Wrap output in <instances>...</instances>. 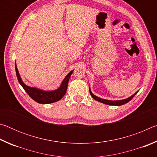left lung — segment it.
<instances>
[{"instance_id":"obj_1","label":"left lung","mask_w":157,"mask_h":157,"mask_svg":"<svg viewBox=\"0 0 157 157\" xmlns=\"http://www.w3.org/2000/svg\"><path fill=\"white\" fill-rule=\"evenodd\" d=\"M89 92H90V94H91V96L93 97V98H94L95 100L98 101V102H100L102 103H104V104L106 105H116V106H120V105H123L126 104L127 102H129L130 100H131L135 96V95H136L138 91L136 93H135L134 95H132V96H130L129 98H127V99H124V100H116V101H112V100H105V99H102V98H98L97 96H95V95H94L92 94V92L91 91V90L89 89Z\"/></svg>"}]
</instances>
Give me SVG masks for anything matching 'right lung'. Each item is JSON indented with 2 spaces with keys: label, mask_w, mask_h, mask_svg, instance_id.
Instances as JSON below:
<instances>
[{
  "label": "right lung",
  "mask_w": 157,
  "mask_h": 157,
  "mask_svg": "<svg viewBox=\"0 0 157 157\" xmlns=\"http://www.w3.org/2000/svg\"><path fill=\"white\" fill-rule=\"evenodd\" d=\"M15 69L18 80L20 84L23 86V88L24 89L26 93H27L29 95V96H30L32 99L36 101V102L41 103V104H49V103L57 102V101H59V100L62 99V98L64 96V95L66 94L68 87V80L69 79H70L71 74L73 72V71H71V72L66 75L59 89L52 91H42L41 89L34 88V87H30L27 86V85H25L23 83L22 79L21 78L16 63Z\"/></svg>",
  "instance_id": "obj_1"
}]
</instances>
